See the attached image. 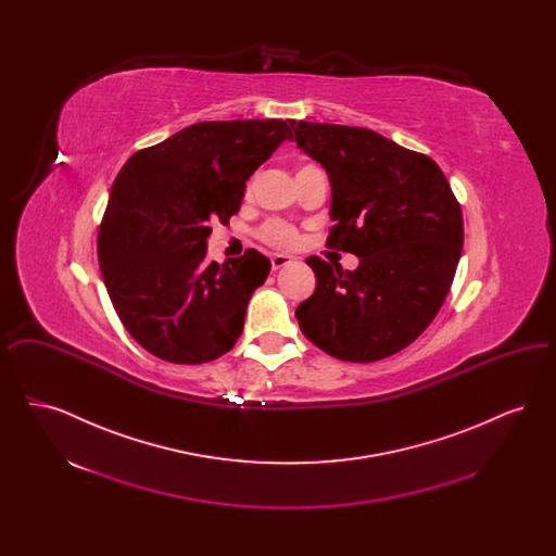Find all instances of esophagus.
<instances>
[{"mask_svg":"<svg viewBox=\"0 0 556 556\" xmlns=\"http://www.w3.org/2000/svg\"><path fill=\"white\" fill-rule=\"evenodd\" d=\"M291 263L290 256H286V254H273L270 256V266H273V270H279V268H283V266H288Z\"/></svg>","mask_w":556,"mask_h":556,"instance_id":"obj_1","label":"esophagus"}]
</instances>
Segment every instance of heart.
<instances>
[{"label":"heart","mask_w":556,"mask_h":556,"mask_svg":"<svg viewBox=\"0 0 556 556\" xmlns=\"http://www.w3.org/2000/svg\"><path fill=\"white\" fill-rule=\"evenodd\" d=\"M258 236L265 243L273 245V248H279V250H291L300 239L298 229L283 218H268V220H265L258 229Z\"/></svg>","instance_id":"1"}]
</instances>
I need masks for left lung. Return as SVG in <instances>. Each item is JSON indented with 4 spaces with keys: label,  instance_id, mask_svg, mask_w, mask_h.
I'll return each instance as SVG.
<instances>
[{
    "label": "left lung",
    "instance_id": "left-lung-1",
    "mask_svg": "<svg viewBox=\"0 0 556 556\" xmlns=\"http://www.w3.org/2000/svg\"><path fill=\"white\" fill-rule=\"evenodd\" d=\"M293 132L331 181L327 248L358 256L356 270L306 258L317 290L295 308L300 329L333 358H388L446 300L463 252L460 204L433 160L379 132L306 121Z\"/></svg>",
    "mask_w": 556,
    "mask_h": 556
}]
</instances>
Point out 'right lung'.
Returning <instances> with one entry per match:
<instances>
[{
    "instance_id": "add662e5",
    "label": "right lung",
    "mask_w": 556,
    "mask_h": 556,
    "mask_svg": "<svg viewBox=\"0 0 556 556\" xmlns=\"http://www.w3.org/2000/svg\"><path fill=\"white\" fill-rule=\"evenodd\" d=\"M293 121L195 123L135 152L110 189L98 261L112 306L132 340L175 365L229 352L243 329L268 258L254 248L223 265L206 261L211 223L238 214L245 181Z\"/></svg>"
}]
</instances>
